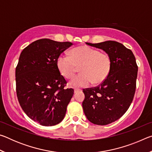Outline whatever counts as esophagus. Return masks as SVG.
Here are the masks:
<instances>
[{
	"mask_svg": "<svg viewBox=\"0 0 152 152\" xmlns=\"http://www.w3.org/2000/svg\"><path fill=\"white\" fill-rule=\"evenodd\" d=\"M80 91V90L78 89V88H75V89L74 90V94H75V93H77V92H78V91Z\"/></svg>",
	"mask_w": 152,
	"mask_h": 152,
	"instance_id": "esophagus-1",
	"label": "esophagus"
}]
</instances>
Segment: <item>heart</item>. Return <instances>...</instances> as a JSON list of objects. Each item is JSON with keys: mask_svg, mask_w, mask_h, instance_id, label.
<instances>
[{"mask_svg": "<svg viewBox=\"0 0 152 152\" xmlns=\"http://www.w3.org/2000/svg\"><path fill=\"white\" fill-rule=\"evenodd\" d=\"M111 59L106 53L89 46L82 45L73 49L70 56L61 54L57 59V66L61 75L71 78L76 71V66H80L81 74L71 80L69 85L75 88L89 86L92 81L100 83L104 80L111 68Z\"/></svg>", "mask_w": 152, "mask_h": 152, "instance_id": "heart-1", "label": "heart"}]
</instances>
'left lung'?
<instances>
[{"label": "left lung", "mask_w": 152, "mask_h": 152, "mask_svg": "<svg viewBox=\"0 0 152 152\" xmlns=\"http://www.w3.org/2000/svg\"><path fill=\"white\" fill-rule=\"evenodd\" d=\"M102 50L111 59V68L104 80L95 88L84 89V113L90 122L106 125L121 117L132 102L138 68L132 50L122 43L106 41L86 43Z\"/></svg>", "instance_id": "1"}]
</instances>
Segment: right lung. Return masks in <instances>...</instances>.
I'll return each mask as SVG.
<instances>
[{"mask_svg":"<svg viewBox=\"0 0 152 152\" xmlns=\"http://www.w3.org/2000/svg\"><path fill=\"white\" fill-rule=\"evenodd\" d=\"M73 45L41 39L22 51L15 71L17 95L20 107L31 119L43 126L60 123L74 94L72 88H64L57 59Z\"/></svg>","mask_w":152,"mask_h":152,"instance_id":"add662e5","label":"right lung"}]
</instances>
